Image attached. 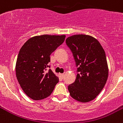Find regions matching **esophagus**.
I'll list each match as a JSON object with an SVG mask.
<instances>
[{
    "label": "esophagus",
    "instance_id": "esophagus-1",
    "mask_svg": "<svg viewBox=\"0 0 123 123\" xmlns=\"http://www.w3.org/2000/svg\"><path fill=\"white\" fill-rule=\"evenodd\" d=\"M59 76L61 78H63L64 77V74H59Z\"/></svg>",
    "mask_w": 123,
    "mask_h": 123
}]
</instances>
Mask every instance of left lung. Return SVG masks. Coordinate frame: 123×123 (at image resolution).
I'll use <instances>...</instances> for the list:
<instances>
[{
    "mask_svg": "<svg viewBox=\"0 0 123 123\" xmlns=\"http://www.w3.org/2000/svg\"><path fill=\"white\" fill-rule=\"evenodd\" d=\"M66 43L78 67L75 81L68 86L70 95L77 101L88 102L99 94L107 80L105 53L99 42L92 36L74 35L67 38Z\"/></svg>",
    "mask_w": 123,
    "mask_h": 123,
    "instance_id": "left-lung-1",
    "label": "left lung"
}]
</instances>
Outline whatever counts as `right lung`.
I'll use <instances>...</instances> for the list:
<instances>
[{"label": "right lung", "mask_w": 123, "mask_h": 123, "mask_svg": "<svg viewBox=\"0 0 123 123\" xmlns=\"http://www.w3.org/2000/svg\"><path fill=\"white\" fill-rule=\"evenodd\" d=\"M66 35H42L28 39L19 52L16 74L26 95L35 100L51 94L59 78L49 69L50 55L64 42Z\"/></svg>", "instance_id": "add662e5"}]
</instances>
